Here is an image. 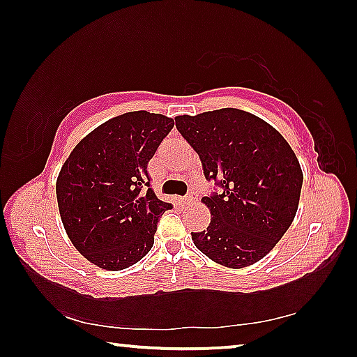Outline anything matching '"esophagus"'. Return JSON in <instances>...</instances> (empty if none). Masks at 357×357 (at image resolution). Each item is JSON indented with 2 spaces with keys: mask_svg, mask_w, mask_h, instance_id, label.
<instances>
[{
  "mask_svg": "<svg viewBox=\"0 0 357 357\" xmlns=\"http://www.w3.org/2000/svg\"><path fill=\"white\" fill-rule=\"evenodd\" d=\"M193 200V195H192V193H187V195L185 197H183V198H181V202H183L184 204H187V203H190Z\"/></svg>",
  "mask_w": 357,
  "mask_h": 357,
  "instance_id": "1",
  "label": "esophagus"
}]
</instances>
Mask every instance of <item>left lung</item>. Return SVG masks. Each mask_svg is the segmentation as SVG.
<instances>
[{
	"label": "left lung",
	"instance_id": "left-lung-1",
	"mask_svg": "<svg viewBox=\"0 0 357 357\" xmlns=\"http://www.w3.org/2000/svg\"><path fill=\"white\" fill-rule=\"evenodd\" d=\"M219 192L203 197L209 227L192 233L200 252L227 268L257 263L274 249L296 215L302 170L293 149L266 121L238 108L174 118Z\"/></svg>",
	"mask_w": 357,
	"mask_h": 357
}]
</instances>
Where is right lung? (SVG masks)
I'll use <instances>...</instances> for the list:
<instances>
[{
    "mask_svg": "<svg viewBox=\"0 0 357 357\" xmlns=\"http://www.w3.org/2000/svg\"><path fill=\"white\" fill-rule=\"evenodd\" d=\"M173 126L159 113H124L84 137L64 162L56 181L59 214L88 261L121 271L151 250L159 217L173 206L155 197L148 162Z\"/></svg>",
    "mask_w": 357,
    "mask_h": 357,
    "instance_id": "add662e5",
    "label": "right lung"
}]
</instances>
